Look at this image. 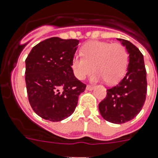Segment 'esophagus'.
Here are the masks:
<instances>
[{"mask_svg": "<svg viewBox=\"0 0 158 158\" xmlns=\"http://www.w3.org/2000/svg\"><path fill=\"white\" fill-rule=\"evenodd\" d=\"M93 88H94V87H92V86H91V85H88L87 87H86V89H87L88 91L93 90Z\"/></svg>", "mask_w": 158, "mask_h": 158, "instance_id": "obj_1", "label": "esophagus"}]
</instances>
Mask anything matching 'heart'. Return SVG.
<instances>
[{"instance_id": "1", "label": "heart", "mask_w": 158, "mask_h": 158, "mask_svg": "<svg viewBox=\"0 0 158 158\" xmlns=\"http://www.w3.org/2000/svg\"><path fill=\"white\" fill-rule=\"evenodd\" d=\"M83 57L75 56L71 61V68L77 79L83 80L97 71L93 81L105 80L108 84L118 83L125 75L128 65L127 51L121 44L91 41L82 47Z\"/></svg>"}]
</instances>
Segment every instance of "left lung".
<instances>
[{
    "instance_id": "8db88e82",
    "label": "left lung",
    "mask_w": 158,
    "mask_h": 158,
    "mask_svg": "<svg viewBox=\"0 0 158 158\" xmlns=\"http://www.w3.org/2000/svg\"><path fill=\"white\" fill-rule=\"evenodd\" d=\"M129 55L127 71L118 85L107 90L99 104V111L106 121L121 124L133 119L141 110L147 93L146 70L143 56L132 43L117 39Z\"/></svg>"
}]
</instances>
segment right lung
Wrapping results in <instances>:
<instances>
[{
    "label": "right lung",
    "instance_id": "add662e5",
    "mask_svg": "<svg viewBox=\"0 0 158 158\" xmlns=\"http://www.w3.org/2000/svg\"><path fill=\"white\" fill-rule=\"evenodd\" d=\"M79 43L52 37L33 47L26 59L28 100L42 118L60 122L70 116L85 90L86 85L75 78L71 68Z\"/></svg>",
    "mask_w": 158,
    "mask_h": 158
}]
</instances>
